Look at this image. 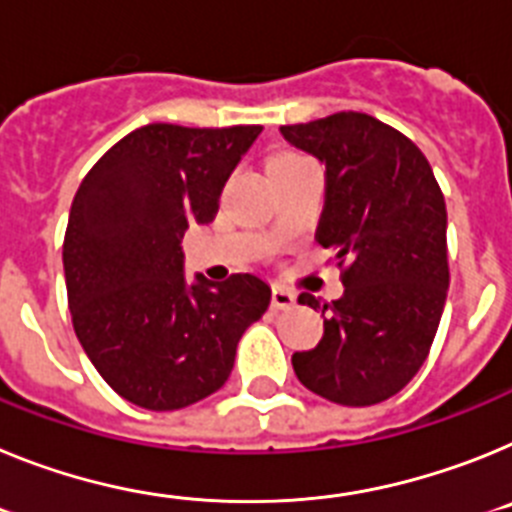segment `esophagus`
Instances as JSON below:
<instances>
[{
    "instance_id": "obj_1",
    "label": "esophagus",
    "mask_w": 512,
    "mask_h": 512,
    "mask_svg": "<svg viewBox=\"0 0 512 512\" xmlns=\"http://www.w3.org/2000/svg\"><path fill=\"white\" fill-rule=\"evenodd\" d=\"M270 304H273V309H293V304H296V296H293L288 288L283 286H273V299H270Z\"/></svg>"
}]
</instances>
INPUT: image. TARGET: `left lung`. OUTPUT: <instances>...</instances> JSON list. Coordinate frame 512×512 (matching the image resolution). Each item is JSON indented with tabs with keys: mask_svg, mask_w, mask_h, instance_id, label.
<instances>
[{
	"mask_svg": "<svg viewBox=\"0 0 512 512\" xmlns=\"http://www.w3.org/2000/svg\"><path fill=\"white\" fill-rule=\"evenodd\" d=\"M288 144L324 164L317 242L335 252L342 299L322 309L324 337L293 353V371L319 397L371 407L420 371L448 291L446 201L428 159L397 128L366 113L281 126Z\"/></svg>",
	"mask_w": 512,
	"mask_h": 512,
	"instance_id": "obj_1",
	"label": "left lung"
}]
</instances>
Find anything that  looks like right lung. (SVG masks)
I'll use <instances>...</instances> for the list:
<instances>
[{
	"label": "right lung",
	"mask_w": 512,
	"mask_h": 512,
	"mask_svg": "<svg viewBox=\"0 0 512 512\" xmlns=\"http://www.w3.org/2000/svg\"><path fill=\"white\" fill-rule=\"evenodd\" d=\"M262 126L149 123L95 162L71 203L64 273L71 324L115 394L144 410L201 402L229 379L237 342L268 311L257 275L188 286L182 234L211 224Z\"/></svg>",
	"instance_id": "right-lung-1"
}]
</instances>
